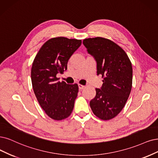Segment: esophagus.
<instances>
[{"mask_svg":"<svg viewBox=\"0 0 158 158\" xmlns=\"http://www.w3.org/2000/svg\"><path fill=\"white\" fill-rule=\"evenodd\" d=\"M78 86H79V90H83V89L85 88V86H84V85H81V84H79Z\"/></svg>","mask_w":158,"mask_h":158,"instance_id":"esophagus-1","label":"esophagus"}]
</instances>
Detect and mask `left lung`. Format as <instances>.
I'll list each match as a JSON object with an SVG mask.
<instances>
[{
	"mask_svg": "<svg viewBox=\"0 0 158 158\" xmlns=\"http://www.w3.org/2000/svg\"><path fill=\"white\" fill-rule=\"evenodd\" d=\"M83 43L97 62V74L103 78L102 88L96 89L90 106L98 118L110 120L120 113L130 94L131 62L124 49L109 39L87 38Z\"/></svg>",
	"mask_w": 158,
	"mask_h": 158,
	"instance_id": "obj_1",
	"label": "left lung"
}]
</instances>
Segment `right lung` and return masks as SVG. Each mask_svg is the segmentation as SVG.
Masks as SVG:
<instances>
[{"label":"right lung","instance_id":"1","mask_svg":"<svg viewBox=\"0 0 158 158\" xmlns=\"http://www.w3.org/2000/svg\"><path fill=\"white\" fill-rule=\"evenodd\" d=\"M81 43V40L62 36L51 38L32 62L31 80L35 96L47 115L55 120L68 118L73 109L78 85L60 82L56 75L67 69L68 60Z\"/></svg>","mask_w":158,"mask_h":158}]
</instances>
